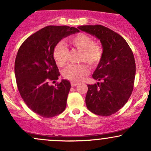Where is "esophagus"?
<instances>
[{
    "mask_svg": "<svg viewBox=\"0 0 151 151\" xmlns=\"http://www.w3.org/2000/svg\"><path fill=\"white\" fill-rule=\"evenodd\" d=\"M78 84H79V83L75 82V81H72V82H71V85H72V86H75L78 85Z\"/></svg>",
    "mask_w": 151,
    "mask_h": 151,
    "instance_id": "esophagus-1",
    "label": "esophagus"
}]
</instances>
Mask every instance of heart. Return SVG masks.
I'll return each instance as SVG.
<instances>
[{
  "mask_svg": "<svg viewBox=\"0 0 151 151\" xmlns=\"http://www.w3.org/2000/svg\"><path fill=\"white\" fill-rule=\"evenodd\" d=\"M70 42L74 48L81 54L79 61L86 62L92 67L99 65L103 58L104 50L101 45L94 42L89 35L79 33L70 38ZM53 56L57 65L64 67L69 58V50L63 42H58L55 46ZM89 73V66L86 63L70 65L63 71V76L66 79L73 81H80Z\"/></svg>",
  "mask_w": 151,
  "mask_h": 151,
  "instance_id": "heart-1",
  "label": "heart"
}]
</instances>
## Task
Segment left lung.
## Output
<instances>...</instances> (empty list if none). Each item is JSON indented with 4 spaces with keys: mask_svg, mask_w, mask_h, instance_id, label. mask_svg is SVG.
Here are the masks:
<instances>
[{
    "mask_svg": "<svg viewBox=\"0 0 151 151\" xmlns=\"http://www.w3.org/2000/svg\"><path fill=\"white\" fill-rule=\"evenodd\" d=\"M79 30L101 41L104 55L92 77L101 83L87 85L85 101L93 114L108 116L126 104L134 85L136 63L132 50L117 32L101 25H82Z\"/></svg>",
    "mask_w": 151,
    "mask_h": 151,
    "instance_id": "8db88e82",
    "label": "left lung"
}]
</instances>
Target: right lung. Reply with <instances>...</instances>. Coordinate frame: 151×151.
I'll return each instance as SVG.
<instances>
[{"label":"right lung","instance_id":"add662e5","mask_svg":"<svg viewBox=\"0 0 151 151\" xmlns=\"http://www.w3.org/2000/svg\"><path fill=\"white\" fill-rule=\"evenodd\" d=\"M79 32L66 25H49L22 42L15 61V75L20 96L32 111L51 118L65 111L70 92V81L62 79L55 86L50 81L60 76L53 57L55 46L63 37Z\"/></svg>","mask_w":151,"mask_h":151}]
</instances>
